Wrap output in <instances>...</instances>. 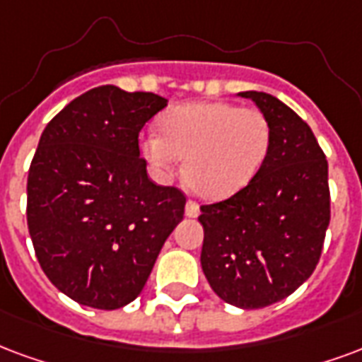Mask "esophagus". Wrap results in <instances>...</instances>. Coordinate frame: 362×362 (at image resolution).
Masks as SVG:
<instances>
[{
  "label": "esophagus",
  "mask_w": 362,
  "mask_h": 362,
  "mask_svg": "<svg viewBox=\"0 0 362 362\" xmlns=\"http://www.w3.org/2000/svg\"><path fill=\"white\" fill-rule=\"evenodd\" d=\"M186 216H189V218H195V216H199V205H197L195 202H192V199L186 203Z\"/></svg>",
  "instance_id": "esophagus-1"
}]
</instances>
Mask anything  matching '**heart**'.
I'll use <instances>...</instances> for the list:
<instances>
[{
  "mask_svg": "<svg viewBox=\"0 0 362 362\" xmlns=\"http://www.w3.org/2000/svg\"><path fill=\"white\" fill-rule=\"evenodd\" d=\"M160 134L141 136L140 149L160 180L184 157V182L205 199H226L255 178L270 151L272 130L259 109L188 103L159 120Z\"/></svg>",
  "mask_w": 362,
  "mask_h": 362,
  "instance_id": "1",
  "label": "heart"
}]
</instances>
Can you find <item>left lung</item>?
Masks as SVG:
<instances>
[{
	"label": "left lung",
	"mask_w": 362,
	"mask_h": 362,
	"mask_svg": "<svg viewBox=\"0 0 362 362\" xmlns=\"http://www.w3.org/2000/svg\"><path fill=\"white\" fill-rule=\"evenodd\" d=\"M238 95L269 119L272 141L245 188L202 205V269L222 301L261 309L291 296L317 269L330 224L328 160L309 124L280 99Z\"/></svg>",
	"instance_id": "1"
}]
</instances>
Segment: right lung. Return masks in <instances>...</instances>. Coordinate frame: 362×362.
<instances>
[{"label":"right lung","instance_id":"1","mask_svg":"<svg viewBox=\"0 0 362 362\" xmlns=\"http://www.w3.org/2000/svg\"><path fill=\"white\" fill-rule=\"evenodd\" d=\"M167 107L99 86L53 117L26 184V221L45 276L76 303L113 310L140 296L186 195L149 180L138 136Z\"/></svg>","mask_w":362,"mask_h":362}]
</instances>
